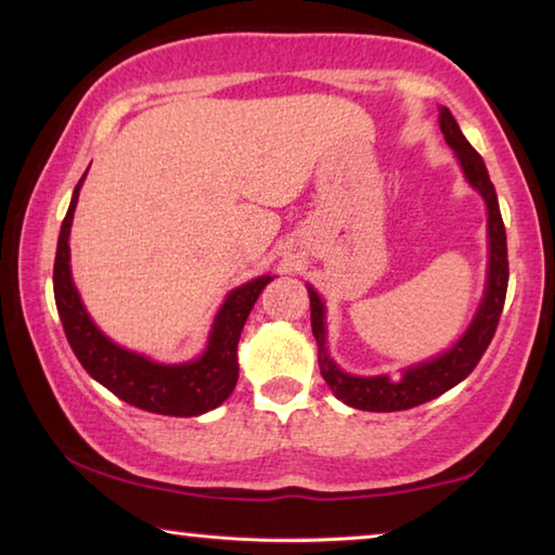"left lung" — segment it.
I'll return each mask as SVG.
<instances>
[{
    "label": "left lung",
    "mask_w": 555,
    "mask_h": 555,
    "mask_svg": "<svg viewBox=\"0 0 555 555\" xmlns=\"http://www.w3.org/2000/svg\"><path fill=\"white\" fill-rule=\"evenodd\" d=\"M439 126L447 143L454 149L459 164H462L466 181L481 193L486 210H489V280H486V293L479 312H476L472 325H468L464 337L454 347L429 362L409 366L402 379L391 382L387 374H382V377H352V374L343 372L330 360L325 347V305H322L312 287H307V293H310L312 335L318 339V362L322 377H325L327 387L335 391L337 399H343L345 404L354 409H364V412H402V409L431 402V399L444 395L451 387H456L479 364L486 347L491 345L493 332L499 327L501 310H504L508 287V253L506 228L504 220H501L496 191H493L489 170H486L481 156L464 139L449 108H441Z\"/></svg>",
    "instance_id": "obj_1"
}]
</instances>
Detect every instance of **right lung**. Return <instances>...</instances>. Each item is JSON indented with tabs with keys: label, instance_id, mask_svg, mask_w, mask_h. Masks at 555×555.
<instances>
[{
	"label": "right lung",
	"instance_id": "obj_1",
	"mask_svg": "<svg viewBox=\"0 0 555 555\" xmlns=\"http://www.w3.org/2000/svg\"><path fill=\"white\" fill-rule=\"evenodd\" d=\"M83 178L74 189L72 206L66 210L62 233H59L54 260V300L76 360L99 385L143 412L166 416H198L210 412L223 404L230 391L235 389L237 339H241L255 300L272 278H255L225 297L216 322H212L206 352L198 360L185 364H158L131 349L118 347L93 325L72 280L69 233Z\"/></svg>",
	"mask_w": 555,
	"mask_h": 555
}]
</instances>
